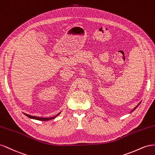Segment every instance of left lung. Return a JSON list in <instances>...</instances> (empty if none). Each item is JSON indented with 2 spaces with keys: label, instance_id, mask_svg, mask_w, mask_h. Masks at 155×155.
Listing matches in <instances>:
<instances>
[{
  "label": "left lung",
  "instance_id": "1",
  "mask_svg": "<svg viewBox=\"0 0 155 155\" xmlns=\"http://www.w3.org/2000/svg\"><path fill=\"white\" fill-rule=\"evenodd\" d=\"M136 108H137V107H136V108H134V110H135V109H136ZM133 110H132V111H133Z\"/></svg>",
  "mask_w": 155,
  "mask_h": 155
}]
</instances>
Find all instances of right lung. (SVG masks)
<instances>
[{"instance_id": "1", "label": "right lung", "mask_w": 155, "mask_h": 155, "mask_svg": "<svg viewBox=\"0 0 155 155\" xmlns=\"http://www.w3.org/2000/svg\"><path fill=\"white\" fill-rule=\"evenodd\" d=\"M25 115H26V116L30 117V118H32V119H37V120H40V121H48V120H50V119H52L55 118V117H50V118H45V117H35V116H30L28 114H24Z\"/></svg>"}]
</instances>
